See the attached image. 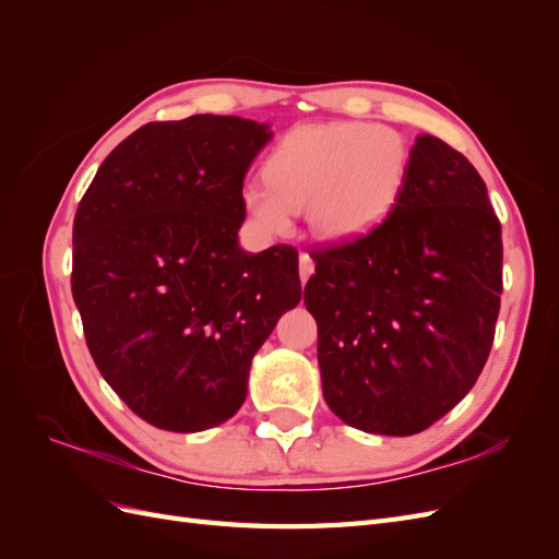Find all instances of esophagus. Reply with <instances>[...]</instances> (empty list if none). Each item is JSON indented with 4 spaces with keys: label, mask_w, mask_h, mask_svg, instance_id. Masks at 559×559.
<instances>
[{
    "label": "esophagus",
    "mask_w": 559,
    "mask_h": 559,
    "mask_svg": "<svg viewBox=\"0 0 559 559\" xmlns=\"http://www.w3.org/2000/svg\"><path fill=\"white\" fill-rule=\"evenodd\" d=\"M298 273H300V282L306 284L310 280V275L314 273V261L310 253H300L298 257Z\"/></svg>",
    "instance_id": "esophagus-1"
}]
</instances>
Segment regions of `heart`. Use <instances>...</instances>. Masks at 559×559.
I'll list each match as a JSON object with an SVG mask.
<instances>
[{"instance_id":"b5f03b06","label":"heart","mask_w":559,"mask_h":559,"mask_svg":"<svg viewBox=\"0 0 559 559\" xmlns=\"http://www.w3.org/2000/svg\"><path fill=\"white\" fill-rule=\"evenodd\" d=\"M411 154L386 126L331 121L286 132L265 160V181L242 186V207L259 230L282 235L308 207L321 240H354L378 228L401 198Z\"/></svg>"}]
</instances>
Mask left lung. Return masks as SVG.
Returning a JSON list of instances; mask_svg holds the SVG:
<instances>
[{"label": "left lung", "mask_w": 559, "mask_h": 559, "mask_svg": "<svg viewBox=\"0 0 559 559\" xmlns=\"http://www.w3.org/2000/svg\"><path fill=\"white\" fill-rule=\"evenodd\" d=\"M312 261L302 300L324 399L345 425L413 436L471 392L495 341L503 245L460 151L419 134L384 222Z\"/></svg>", "instance_id": "1"}]
</instances>
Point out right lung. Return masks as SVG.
I'll return each mask as SVG.
<instances>
[{"label": "right lung", "mask_w": 559, "mask_h": 559, "mask_svg": "<svg viewBox=\"0 0 559 559\" xmlns=\"http://www.w3.org/2000/svg\"><path fill=\"white\" fill-rule=\"evenodd\" d=\"M267 123L198 114L118 144L74 216L72 294L99 373L165 431L224 425L253 354L298 306L294 247L238 242L242 186Z\"/></svg>", "instance_id": "add662e5"}]
</instances>
